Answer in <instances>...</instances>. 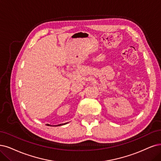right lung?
I'll return each mask as SVG.
<instances>
[{"mask_svg":"<svg viewBox=\"0 0 161 161\" xmlns=\"http://www.w3.org/2000/svg\"><path fill=\"white\" fill-rule=\"evenodd\" d=\"M65 123V124H66ZM65 125V123L64 124H59V125H56V126H60V125Z\"/></svg>","mask_w":161,"mask_h":161,"instance_id":"1","label":"right lung"}]
</instances>
